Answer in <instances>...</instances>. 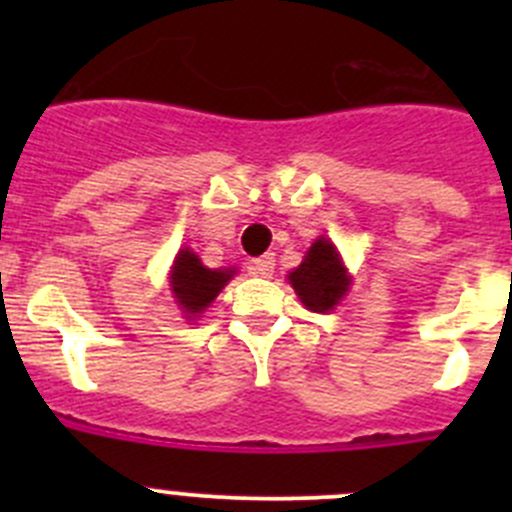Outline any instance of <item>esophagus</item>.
Masks as SVG:
<instances>
[{
  "mask_svg": "<svg viewBox=\"0 0 512 512\" xmlns=\"http://www.w3.org/2000/svg\"><path fill=\"white\" fill-rule=\"evenodd\" d=\"M247 270H250V275L255 277H272V272H275V255L267 252V255L255 257V260L247 265Z\"/></svg>",
  "mask_w": 512,
  "mask_h": 512,
  "instance_id": "esophagus-1",
  "label": "esophagus"
}]
</instances>
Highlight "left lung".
<instances>
[{
	"instance_id": "left-lung-1",
	"label": "left lung",
	"mask_w": 512,
	"mask_h": 512,
	"mask_svg": "<svg viewBox=\"0 0 512 512\" xmlns=\"http://www.w3.org/2000/svg\"><path fill=\"white\" fill-rule=\"evenodd\" d=\"M302 304L312 312H329L349 292L352 277L339 257L337 247L327 237H317L304 255L302 265L287 275Z\"/></svg>"
}]
</instances>
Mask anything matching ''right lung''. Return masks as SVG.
<instances>
[{
    "label": "right lung",
    "instance_id": "add662e5",
    "mask_svg": "<svg viewBox=\"0 0 512 512\" xmlns=\"http://www.w3.org/2000/svg\"><path fill=\"white\" fill-rule=\"evenodd\" d=\"M235 270H210L193 250L183 247L170 267V289L185 319H195L213 304L220 289L232 280Z\"/></svg>",
    "mask_w": 512,
    "mask_h": 512
}]
</instances>
